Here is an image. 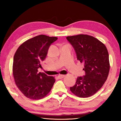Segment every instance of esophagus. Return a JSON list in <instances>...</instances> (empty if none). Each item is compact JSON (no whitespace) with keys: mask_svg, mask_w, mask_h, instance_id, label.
<instances>
[{"mask_svg":"<svg viewBox=\"0 0 121 121\" xmlns=\"http://www.w3.org/2000/svg\"><path fill=\"white\" fill-rule=\"evenodd\" d=\"M64 77H65V75H60L58 76V78H60V79H61V78H63Z\"/></svg>","mask_w":121,"mask_h":121,"instance_id":"34e87169","label":"esophagus"}]
</instances>
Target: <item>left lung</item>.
Here are the masks:
<instances>
[{"label":"left lung","instance_id":"obj_1","mask_svg":"<svg viewBox=\"0 0 121 121\" xmlns=\"http://www.w3.org/2000/svg\"><path fill=\"white\" fill-rule=\"evenodd\" d=\"M76 53L77 59L84 63L85 75L78 77L70 91L81 98L91 97L104 85L109 75L110 62L106 46L91 36L79 34L66 37Z\"/></svg>","mask_w":121,"mask_h":121}]
</instances>
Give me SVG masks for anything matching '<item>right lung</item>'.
Listing matches in <instances>:
<instances>
[{
  "mask_svg": "<svg viewBox=\"0 0 121 121\" xmlns=\"http://www.w3.org/2000/svg\"><path fill=\"white\" fill-rule=\"evenodd\" d=\"M56 37L39 35L25 41L15 52L12 72L15 83L22 93L30 99H41L51 91L56 79L38 72L51 43Z\"/></svg>",
  "mask_w": 121,
  "mask_h": 121,
  "instance_id": "right-lung-1",
  "label": "right lung"
}]
</instances>
